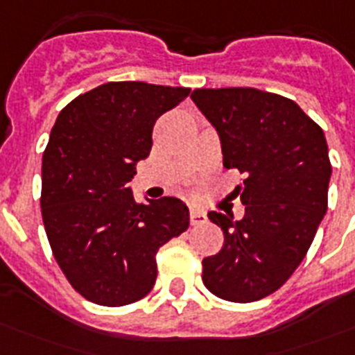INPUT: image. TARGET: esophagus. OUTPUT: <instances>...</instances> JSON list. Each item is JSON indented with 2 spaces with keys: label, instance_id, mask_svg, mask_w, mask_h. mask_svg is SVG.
I'll return each mask as SVG.
<instances>
[{
  "label": "esophagus",
  "instance_id": "esophagus-1",
  "mask_svg": "<svg viewBox=\"0 0 355 355\" xmlns=\"http://www.w3.org/2000/svg\"><path fill=\"white\" fill-rule=\"evenodd\" d=\"M189 221H191V225H205L208 221V217L199 208H189Z\"/></svg>",
  "mask_w": 355,
  "mask_h": 355
}]
</instances>
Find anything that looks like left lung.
Returning <instances> with one entry per match:
<instances>
[{
  "label": "left lung",
  "mask_w": 355,
  "mask_h": 355,
  "mask_svg": "<svg viewBox=\"0 0 355 355\" xmlns=\"http://www.w3.org/2000/svg\"><path fill=\"white\" fill-rule=\"evenodd\" d=\"M191 99L216 127L223 166L241 173L245 216L210 211L225 245L202 259L208 291L254 302L280 289L328 210L331 164L322 128L297 103L256 88H200Z\"/></svg>",
  "instance_id": "obj_1"
}]
</instances>
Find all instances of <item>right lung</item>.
I'll list each match as a JSON object with an SVG mask.
<instances>
[{
    "label": "right lung",
    "instance_id": "right-lung-1",
    "mask_svg": "<svg viewBox=\"0 0 355 355\" xmlns=\"http://www.w3.org/2000/svg\"><path fill=\"white\" fill-rule=\"evenodd\" d=\"M189 88L121 80L75 97L58 114L42 158V219L58 267L99 306H127L156 282V252L188 230L175 197L139 205L125 184L153 147L162 114Z\"/></svg>",
    "mask_w": 355,
    "mask_h": 355
}]
</instances>
